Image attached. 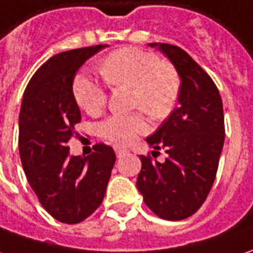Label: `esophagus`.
Returning <instances> with one entry per match:
<instances>
[{
	"mask_svg": "<svg viewBox=\"0 0 253 253\" xmlns=\"http://www.w3.org/2000/svg\"><path fill=\"white\" fill-rule=\"evenodd\" d=\"M115 152H116V156H118V158H122L123 155H126L128 151L125 148H118V147H116V148H115Z\"/></svg>",
	"mask_w": 253,
	"mask_h": 253,
	"instance_id": "1",
	"label": "esophagus"
}]
</instances>
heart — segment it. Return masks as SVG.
Masks as SVG:
<instances>
[{"instance_id":"heart-1","label":"heart","mask_w":253,"mask_h":253,"mask_svg":"<svg viewBox=\"0 0 253 253\" xmlns=\"http://www.w3.org/2000/svg\"><path fill=\"white\" fill-rule=\"evenodd\" d=\"M101 73L111 84L131 87L134 108L145 111L154 119L168 118L176 106L180 94L176 69L151 52L138 48L115 51L101 63ZM73 95L77 105L88 115H98L106 104L104 87L85 73L75 79ZM148 127L142 113L112 115L99 123L98 133L118 147H126Z\"/></svg>"}]
</instances>
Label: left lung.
Listing matches in <instances>:
<instances>
[{"instance_id":"8db88e82","label":"left lung","mask_w":253,"mask_h":253,"mask_svg":"<svg viewBox=\"0 0 253 253\" xmlns=\"http://www.w3.org/2000/svg\"><path fill=\"white\" fill-rule=\"evenodd\" d=\"M176 69L180 77L178 106L147 142L163 148L165 162L141 156L137 188L156 216L165 220L190 217L212 188L224 144L223 102L217 87L184 49L151 42Z\"/></svg>"}]
</instances>
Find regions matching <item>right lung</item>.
<instances>
[{"mask_svg": "<svg viewBox=\"0 0 253 253\" xmlns=\"http://www.w3.org/2000/svg\"><path fill=\"white\" fill-rule=\"evenodd\" d=\"M108 45L54 55L26 87L19 115V154L27 181L54 219L76 224L95 212L105 197L116 161L115 151L97 144L88 156L69 152L82 119L73 80L87 59Z\"/></svg>", "mask_w": 253, "mask_h": 253, "instance_id": "add662e5", "label": "right lung"}]
</instances>
